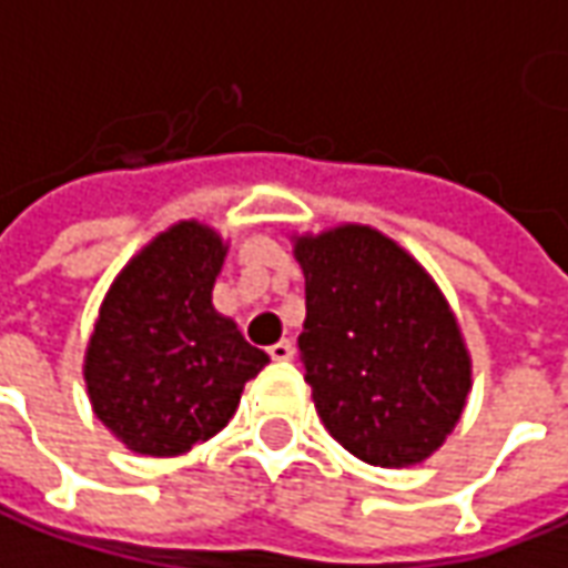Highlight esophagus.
<instances>
[{"label": "esophagus", "instance_id": "34e87169", "mask_svg": "<svg viewBox=\"0 0 568 568\" xmlns=\"http://www.w3.org/2000/svg\"><path fill=\"white\" fill-rule=\"evenodd\" d=\"M267 353H271L273 363H288V359L295 356V347H292L288 341H276V344H273V347Z\"/></svg>", "mask_w": 568, "mask_h": 568}]
</instances>
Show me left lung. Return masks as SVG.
<instances>
[{"instance_id":"left-lung-1","label":"left lung","mask_w":568,"mask_h":568,"mask_svg":"<svg viewBox=\"0 0 568 568\" xmlns=\"http://www.w3.org/2000/svg\"><path fill=\"white\" fill-rule=\"evenodd\" d=\"M307 316L297 335L313 406L359 462L415 467L462 422L474 363L430 273L387 233H292Z\"/></svg>"}]
</instances>
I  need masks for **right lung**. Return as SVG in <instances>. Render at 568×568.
I'll return each mask as SVG.
<instances>
[{
  "label": "right lung",
  "mask_w": 568,
  "mask_h": 568,
  "mask_svg": "<svg viewBox=\"0 0 568 568\" xmlns=\"http://www.w3.org/2000/svg\"><path fill=\"white\" fill-rule=\"evenodd\" d=\"M227 240L196 217L156 233L106 288L82 359L91 412L134 455L174 458L224 430L271 363L215 311Z\"/></svg>",
  "instance_id": "obj_1"
}]
</instances>
